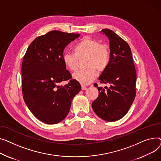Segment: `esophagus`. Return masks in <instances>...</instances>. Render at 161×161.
I'll return each instance as SVG.
<instances>
[{"instance_id": "obj_1", "label": "esophagus", "mask_w": 161, "mask_h": 161, "mask_svg": "<svg viewBox=\"0 0 161 161\" xmlns=\"http://www.w3.org/2000/svg\"><path fill=\"white\" fill-rule=\"evenodd\" d=\"M81 89H82V90H86L87 89V88L85 86H84V85H82V86H81Z\"/></svg>"}]
</instances>
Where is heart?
<instances>
[{"instance_id": "heart-1", "label": "heart", "mask_w": 161, "mask_h": 161, "mask_svg": "<svg viewBox=\"0 0 161 161\" xmlns=\"http://www.w3.org/2000/svg\"><path fill=\"white\" fill-rule=\"evenodd\" d=\"M74 54L66 53L62 60L65 66L71 71H75L79 65V59L86 58V70L75 72L73 79L82 85L92 82L97 77V70L102 72L107 68L109 62V52L107 47L95 39L84 37L74 46Z\"/></svg>"}]
</instances>
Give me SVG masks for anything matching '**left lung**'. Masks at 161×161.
I'll return each instance as SVG.
<instances>
[{"instance_id": "1", "label": "left lung", "mask_w": 161, "mask_h": 161, "mask_svg": "<svg viewBox=\"0 0 161 161\" xmlns=\"http://www.w3.org/2000/svg\"><path fill=\"white\" fill-rule=\"evenodd\" d=\"M100 32L108 38L110 60L99 80L101 83L109 84L110 87H105V91L96 85L99 96L92 107L102 119L115 121L127 114L135 100L136 73L128 43L111 30L106 28Z\"/></svg>"}]
</instances>
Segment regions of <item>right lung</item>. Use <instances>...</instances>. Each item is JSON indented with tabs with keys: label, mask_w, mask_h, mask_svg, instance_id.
I'll list each match as a JSON object with an SVG mask.
<instances>
[{
	"label": "right lung",
	"mask_w": 161,
	"mask_h": 161,
	"mask_svg": "<svg viewBox=\"0 0 161 161\" xmlns=\"http://www.w3.org/2000/svg\"><path fill=\"white\" fill-rule=\"evenodd\" d=\"M79 36L51 31L36 37L23 58V99L34 116L45 124L62 121L68 114L73 97L81 90L79 82L71 79L62 60L65 47ZM68 80V84L59 85Z\"/></svg>",
	"instance_id": "1"
}]
</instances>
